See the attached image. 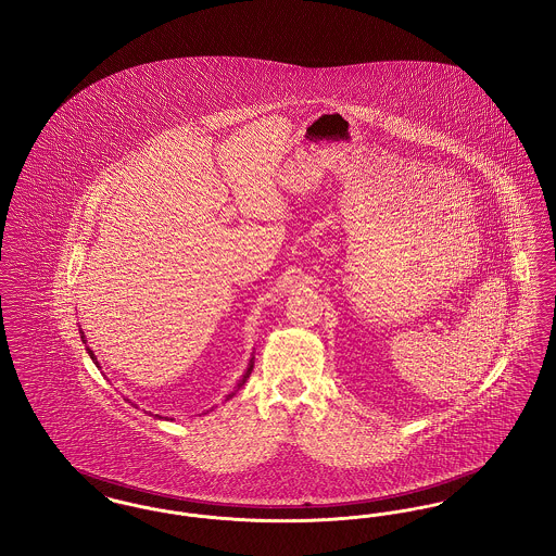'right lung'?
Here are the masks:
<instances>
[{
    "instance_id": "obj_1",
    "label": "right lung",
    "mask_w": 556,
    "mask_h": 556,
    "mask_svg": "<svg viewBox=\"0 0 556 556\" xmlns=\"http://www.w3.org/2000/svg\"><path fill=\"white\" fill-rule=\"evenodd\" d=\"M79 333H80V342H83V344H87V338H85V333H83V329H80L79 327ZM85 350H87V354H89V356H91V361H93V363H96V367H100V363H98V358H96V354H93V350H91V348H85ZM252 369H254V356H252V358H250V363H248V369L243 370V375H241V379H239L238 381V386H236V388H233V392H229V394H227V400H229V397H233L236 396V392H239V388H241V386H243V383H245V381H248V377H250V372H252ZM156 417H159V419H162V417H160V415H156Z\"/></svg>"
}]
</instances>
